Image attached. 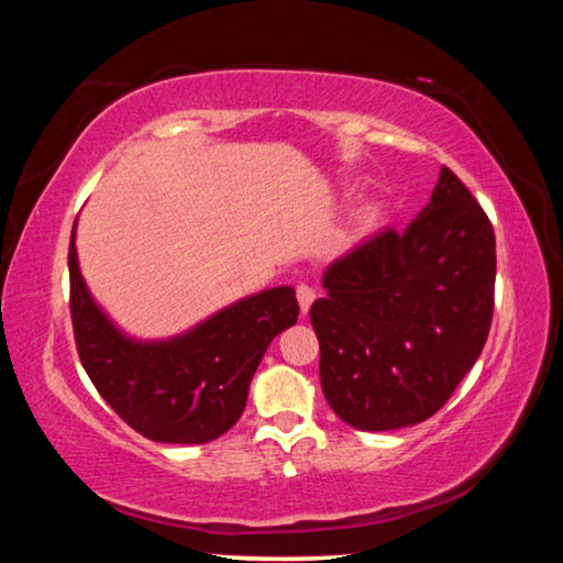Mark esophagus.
Listing matches in <instances>:
<instances>
[{
    "instance_id": "1",
    "label": "esophagus",
    "mask_w": 563,
    "mask_h": 563,
    "mask_svg": "<svg viewBox=\"0 0 563 563\" xmlns=\"http://www.w3.org/2000/svg\"><path fill=\"white\" fill-rule=\"evenodd\" d=\"M295 295H298V305H300V312L302 316H308V310H310V305L316 302V290L310 288V285H305V283H300L298 288H295Z\"/></svg>"
}]
</instances>
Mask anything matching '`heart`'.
<instances>
[{
  "label": "heart",
  "mask_w": 563,
  "mask_h": 563,
  "mask_svg": "<svg viewBox=\"0 0 563 563\" xmlns=\"http://www.w3.org/2000/svg\"><path fill=\"white\" fill-rule=\"evenodd\" d=\"M365 221H367V216H365Z\"/></svg>",
  "instance_id": "heart-1"
}]
</instances>
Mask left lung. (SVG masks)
I'll list each match as a JSON object with an SVG mask.
<instances>
[{
  "label": "left lung",
  "instance_id": "left-lung-1",
  "mask_svg": "<svg viewBox=\"0 0 563 563\" xmlns=\"http://www.w3.org/2000/svg\"><path fill=\"white\" fill-rule=\"evenodd\" d=\"M497 241L482 206L442 168L402 233L367 238L322 275L312 302L320 385L342 422L385 432L424 422L487 342Z\"/></svg>",
  "mask_w": 563,
  "mask_h": 563
}]
</instances>
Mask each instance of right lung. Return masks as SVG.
Wrapping results in <instances>:
<instances>
[{
	"instance_id": "add662e5",
	"label": "right lung",
	"mask_w": 563,
	"mask_h": 563,
	"mask_svg": "<svg viewBox=\"0 0 563 563\" xmlns=\"http://www.w3.org/2000/svg\"><path fill=\"white\" fill-rule=\"evenodd\" d=\"M69 243L76 350L93 387L131 430L166 444H206L243 415L247 387L275 335L298 322L290 285L255 292L184 335L141 342L93 302Z\"/></svg>"
}]
</instances>
